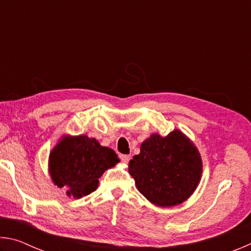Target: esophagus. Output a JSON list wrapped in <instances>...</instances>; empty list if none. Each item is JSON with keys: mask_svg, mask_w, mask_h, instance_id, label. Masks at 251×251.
Wrapping results in <instances>:
<instances>
[{"mask_svg": "<svg viewBox=\"0 0 251 251\" xmlns=\"http://www.w3.org/2000/svg\"><path fill=\"white\" fill-rule=\"evenodd\" d=\"M120 157H121V160L123 161V163H125V164H127L130 160V156L129 155H121Z\"/></svg>", "mask_w": 251, "mask_h": 251, "instance_id": "1", "label": "esophagus"}]
</instances>
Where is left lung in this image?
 <instances>
[{
	"instance_id": "8db88e82",
	"label": "left lung",
	"mask_w": 251,
	"mask_h": 251,
	"mask_svg": "<svg viewBox=\"0 0 251 251\" xmlns=\"http://www.w3.org/2000/svg\"><path fill=\"white\" fill-rule=\"evenodd\" d=\"M201 171L198 150L178 129L166 137L152 134L128 164L139 193L160 207L179 205L189 198L201 180Z\"/></svg>"
}]
</instances>
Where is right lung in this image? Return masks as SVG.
Segmentation results:
<instances>
[{"label":"right lung","instance_id":"right-lung-1","mask_svg":"<svg viewBox=\"0 0 251 251\" xmlns=\"http://www.w3.org/2000/svg\"><path fill=\"white\" fill-rule=\"evenodd\" d=\"M120 161L116 152L86 135L66 136L50 154V174L67 196L80 198L96 190L99 178Z\"/></svg>","mask_w":251,"mask_h":251}]
</instances>
